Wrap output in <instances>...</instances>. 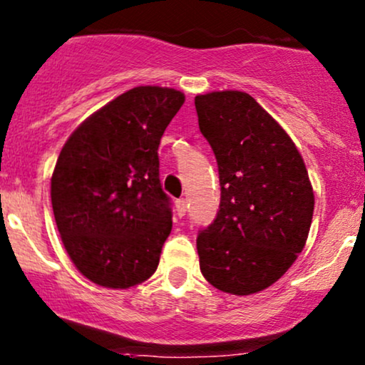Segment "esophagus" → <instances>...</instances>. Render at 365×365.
I'll return each instance as SVG.
<instances>
[{
    "mask_svg": "<svg viewBox=\"0 0 365 365\" xmlns=\"http://www.w3.org/2000/svg\"><path fill=\"white\" fill-rule=\"evenodd\" d=\"M187 207H188V204H187V200H185V199H178V200H177V211H178V216H185Z\"/></svg>",
    "mask_w": 365,
    "mask_h": 365,
    "instance_id": "esophagus-1",
    "label": "esophagus"
}]
</instances>
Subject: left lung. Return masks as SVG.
Instances as JSON below:
<instances>
[{
  "mask_svg": "<svg viewBox=\"0 0 365 365\" xmlns=\"http://www.w3.org/2000/svg\"><path fill=\"white\" fill-rule=\"evenodd\" d=\"M195 111L221 187L220 211L197 235L200 271L221 292L257 293L287 273L307 240L314 194L304 159L247 92L197 96Z\"/></svg>",
  "mask_w": 365,
  "mask_h": 365,
  "instance_id": "left-lung-1",
  "label": "left lung"
}]
</instances>
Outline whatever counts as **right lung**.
<instances>
[{
    "label": "right lung",
    "instance_id": "add662e5",
    "mask_svg": "<svg viewBox=\"0 0 365 365\" xmlns=\"http://www.w3.org/2000/svg\"><path fill=\"white\" fill-rule=\"evenodd\" d=\"M183 101L180 91L133 87L63 145L51 178L54 220L70 259L92 283L128 288L158 269L173 223L158 148Z\"/></svg>",
    "mask_w": 365,
    "mask_h": 365
}]
</instances>
